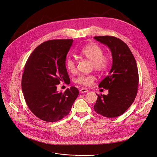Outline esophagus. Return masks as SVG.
Instances as JSON below:
<instances>
[{
	"instance_id": "34e87169",
	"label": "esophagus",
	"mask_w": 157,
	"mask_h": 157,
	"mask_svg": "<svg viewBox=\"0 0 157 157\" xmlns=\"http://www.w3.org/2000/svg\"><path fill=\"white\" fill-rule=\"evenodd\" d=\"M88 91H89V90L87 89H86V88H82V89H80V92L81 93H86V92H87Z\"/></svg>"
}]
</instances>
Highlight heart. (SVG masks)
<instances>
[{
    "label": "heart",
    "instance_id": "obj_1",
    "mask_svg": "<svg viewBox=\"0 0 157 157\" xmlns=\"http://www.w3.org/2000/svg\"><path fill=\"white\" fill-rule=\"evenodd\" d=\"M81 54L92 61L94 67L99 71H105L109 67V60L107 57L103 56V50L95 43L89 44L84 47L81 50ZM67 69L73 72L76 68V63L75 60L69 57L65 62ZM95 79V77L92 75H81L75 79V82L79 84L89 86Z\"/></svg>",
    "mask_w": 157,
    "mask_h": 157
}]
</instances>
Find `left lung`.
<instances>
[{"instance_id":"8db88e82","label":"left lung","mask_w":157,"mask_h":157,"mask_svg":"<svg viewBox=\"0 0 157 157\" xmlns=\"http://www.w3.org/2000/svg\"><path fill=\"white\" fill-rule=\"evenodd\" d=\"M94 38L107 45L112 56L109 75L98 85L99 87L109 89V94H97L94 109L105 117H117L129 108L136 97L139 84L137 63L131 50L121 39L109 36Z\"/></svg>"}]
</instances>
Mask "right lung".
<instances>
[{
    "label": "right lung",
    "mask_w": 157,
    "mask_h": 157,
    "mask_svg": "<svg viewBox=\"0 0 157 157\" xmlns=\"http://www.w3.org/2000/svg\"><path fill=\"white\" fill-rule=\"evenodd\" d=\"M73 42L45 41L33 50L25 64L21 80L24 97L32 113L43 121L56 122L68 115L78 96L74 86L58 92L56 86L70 81L65 61Z\"/></svg>",
    "instance_id": "right-lung-1"
}]
</instances>
